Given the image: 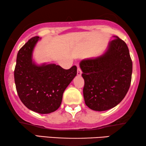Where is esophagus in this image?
I'll return each mask as SVG.
<instances>
[{
	"label": "esophagus",
	"instance_id": "obj_1",
	"mask_svg": "<svg viewBox=\"0 0 146 146\" xmlns=\"http://www.w3.org/2000/svg\"><path fill=\"white\" fill-rule=\"evenodd\" d=\"M81 74H82V70H81L80 68L78 67V69H77V75H78V76H80Z\"/></svg>",
	"mask_w": 146,
	"mask_h": 146
}]
</instances>
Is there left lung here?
Returning a JSON list of instances; mask_svg holds the SVG:
<instances>
[{"instance_id":"obj_1","label":"left lung","mask_w":146,"mask_h":146,"mask_svg":"<svg viewBox=\"0 0 146 146\" xmlns=\"http://www.w3.org/2000/svg\"><path fill=\"white\" fill-rule=\"evenodd\" d=\"M80 66L84 80V98L89 108L105 111L124 98L131 84L132 61L126 43L118 36L110 42L104 54L84 60Z\"/></svg>"}]
</instances>
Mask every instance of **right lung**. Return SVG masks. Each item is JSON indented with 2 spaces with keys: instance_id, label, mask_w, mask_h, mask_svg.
Returning <instances> with one entry per match:
<instances>
[{
  "instance_id": "add662e5",
  "label": "right lung",
  "mask_w": 146,
  "mask_h": 146,
  "mask_svg": "<svg viewBox=\"0 0 146 146\" xmlns=\"http://www.w3.org/2000/svg\"><path fill=\"white\" fill-rule=\"evenodd\" d=\"M39 36L31 38L17 54L14 75L17 94L28 108L49 113L61 104L66 87L77 74V67L65 70L54 64L36 66L32 54Z\"/></svg>"
}]
</instances>
